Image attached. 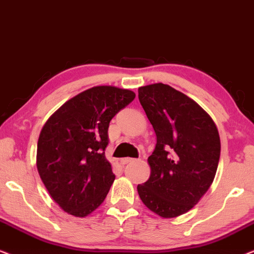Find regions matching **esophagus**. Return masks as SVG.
<instances>
[{"mask_svg":"<svg viewBox=\"0 0 254 254\" xmlns=\"http://www.w3.org/2000/svg\"><path fill=\"white\" fill-rule=\"evenodd\" d=\"M135 161H136V159L134 158H123L121 159V164L125 165V164H128V163H133Z\"/></svg>","mask_w":254,"mask_h":254,"instance_id":"1","label":"esophagus"}]
</instances>
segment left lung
<instances>
[{"instance_id": "left-lung-1", "label": "left lung", "mask_w": 254, "mask_h": 254, "mask_svg": "<svg viewBox=\"0 0 254 254\" xmlns=\"http://www.w3.org/2000/svg\"><path fill=\"white\" fill-rule=\"evenodd\" d=\"M138 100L157 137L148 158L150 177L137 185L138 195L155 214L177 217L192 209L213 183L220 135L199 104L168 84L141 86Z\"/></svg>"}]
</instances>
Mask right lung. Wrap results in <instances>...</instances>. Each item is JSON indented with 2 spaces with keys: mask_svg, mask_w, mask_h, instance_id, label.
Segmentation results:
<instances>
[{
  "mask_svg": "<svg viewBox=\"0 0 254 254\" xmlns=\"http://www.w3.org/2000/svg\"><path fill=\"white\" fill-rule=\"evenodd\" d=\"M134 98L130 90L93 86L65 102L44 125L37 169L65 213L85 217L105 200L116 179L105 157L110 121Z\"/></svg>",
  "mask_w": 254,
  "mask_h": 254,
  "instance_id": "obj_1",
  "label": "right lung"
}]
</instances>
